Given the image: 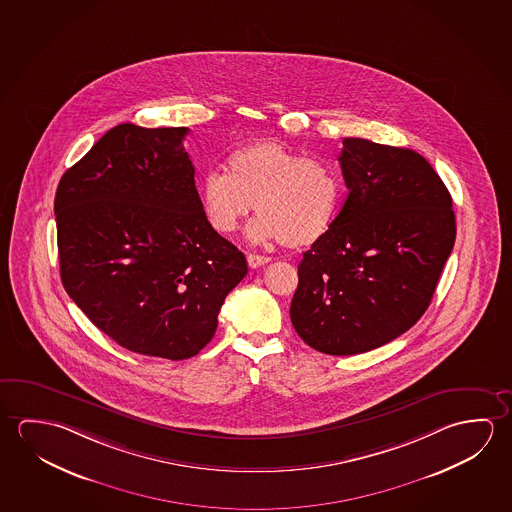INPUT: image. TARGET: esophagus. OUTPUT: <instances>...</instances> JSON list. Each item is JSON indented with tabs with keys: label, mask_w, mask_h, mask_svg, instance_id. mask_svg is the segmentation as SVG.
Segmentation results:
<instances>
[{
	"label": "esophagus",
	"mask_w": 512,
	"mask_h": 512,
	"mask_svg": "<svg viewBox=\"0 0 512 512\" xmlns=\"http://www.w3.org/2000/svg\"><path fill=\"white\" fill-rule=\"evenodd\" d=\"M246 260H248V266L250 268H260V266H264V264H268L269 257H264V255H255V253H248V257H246Z\"/></svg>",
	"instance_id": "1"
}]
</instances>
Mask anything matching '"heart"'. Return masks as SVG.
Masks as SVG:
<instances>
[{"label":"heart","instance_id":"obj_1","mask_svg":"<svg viewBox=\"0 0 512 512\" xmlns=\"http://www.w3.org/2000/svg\"><path fill=\"white\" fill-rule=\"evenodd\" d=\"M227 175L209 171L200 180V205L209 227L232 234L253 207V243L284 241L291 248L318 243L334 227L343 180L337 169L275 139H260L228 153Z\"/></svg>","mask_w":512,"mask_h":512}]
</instances>
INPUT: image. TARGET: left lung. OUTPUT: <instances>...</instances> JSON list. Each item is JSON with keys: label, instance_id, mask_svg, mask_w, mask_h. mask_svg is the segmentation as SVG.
Listing matches in <instances>:
<instances>
[{"label": "left lung", "instance_id": "1", "mask_svg": "<svg viewBox=\"0 0 512 512\" xmlns=\"http://www.w3.org/2000/svg\"><path fill=\"white\" fill-rule=\"evenodd\" d=\"M348 196L303 253L291 321L310 348L355 355L393 341L430 305L455 243L452 196L409 148L343 139Z\"/></svg>", "mask_w": 512, "mask_h": 512}]
</instances>
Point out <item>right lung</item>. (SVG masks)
<instances>
[{
	"label": "right lung",
	"mask_w": 512,
	"mask_h": 512,
	"mask_svg": "<svg viewBox=\"0 0 512 512\" xmlns=\"http://www.w3.org/2000/svg\"><path fill=\"white\" fill-rule=\"evenodd\" d=\"M189 128L114 126L60 178V278L130 352L182 361L205 348L248 264L209 227L184 150Z\"/></svg>",
	"instance_id": "right-lung-1"
}]
</instances>
